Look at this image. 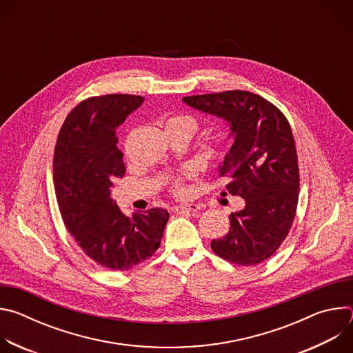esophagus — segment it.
Listing matches in <instances>:
<instances>
[{"instance_id":"34e87169","label":"esophagus","mask_w":353,"mask_h":353,"mask_svg":"<svg viewBox=\"0 0 353 353\" xmlns=\"http://www.w3.org/2000/svg\"><path fill=\"white\" fill-rule=\"evenodd\" d=\"M201 207L198 204H180L174 207V212H180V211H188V212H196L199 211Z\"/></svg>"}]
</instances>
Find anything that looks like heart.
Segmentation results:
<instances>
[{
	"label": "heart",
	"instance_id": "b5f03b06",
	"mask_svg": "<svg viewBox=\"0 0 353 353\" xmlns=\"http://www.w3.org/2000/svg\"><path fill=\"white\" fill-rule=\"evenodd\" d=\"M170 127H180V128L188 131L190 134H192V131L195 130L196 124H195V120H194L192 117H190V116H174V117H172V119H169V120L166 121L165 130H166V128H170ZM172 184H173V187H174V190H176L177 192L183 191V188H181L179 180H173Z\"/></svg>",
	"mask_w": 353,
	"mask_h": 353
}]
</instances>
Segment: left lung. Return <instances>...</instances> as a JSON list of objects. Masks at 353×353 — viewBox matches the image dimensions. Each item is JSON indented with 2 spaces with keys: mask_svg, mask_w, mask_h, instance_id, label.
Segmentation results:
<instances>
[{
  "mask_svg": "<svg viewBox=\"0 0 353 353\" xmlns=\"http://www.w3.org/2000/svg\"><path fill=\"white\" fill-rule=\"evenodd\" d=\"M183 102L226 121L233 145L218 166L226 191L244 199L232 212L226 236L214 253L239 265L270 259L288 236L299 198V168L286 117L267 99L247 90L185 96Z\"/></svg>",
  "mask_w": 353,
  "mask_h": 353,
  "instance_id": "1",
  "label": "left lung"
}]
</instances>
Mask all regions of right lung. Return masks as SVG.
<instances>
[{
  "instance_id": "1",
  "label": "right lung",
  "mask_w": 353,
  "mask_h": 353,
  "mask_svg": "<svg viewBox=\"0 0 353 353\" xmlns=\"http://www.w3.org/2000/svg\"><path fill=\"white\" fill-rule=\"evenodd\" d=\"M143 103L134 94L89 97L67 116L54 149V187L68 232L83 253L112 271H127L159 248L169 212L125 216L112 198L125 173L116 131Z\"/></svg>"
}]
</instances>
